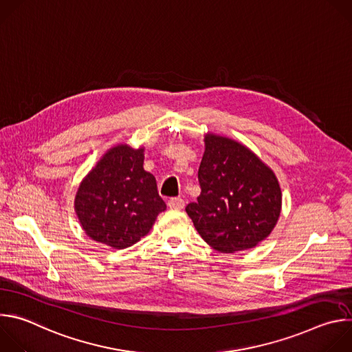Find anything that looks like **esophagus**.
<instances>
[{
  "label": "esophagus",
  "instance_id": "34e87169",
  "mask_svg": "<svg viewBox=\"0 0 352 352\" xmlns=\"http://www.w3.org/2000/svg\"><path fill=\"white\" fill-rule=\"evenodd\" d=\"M184 206H185V202H184L182 197H171V199L168 200V208H170V209L181 210V209H184Z\"/></svg>",
  "mask_w": 352,
  "mask_h": 352
}]
</instances>
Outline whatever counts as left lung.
<instances>
[{"label": "left lung", "mask_w": 352, "mask_h": 352, "mask_svg": "<svg viewBox=\"0 0 352 352\" xmlns=\"http://www.w3.org/2000/svg\"><path fill=\"white\" fill-rule=\"evenodd\" d=\"M197 179V202L185 210L213 249L234 254L256 246L274 228L281 212V189L274 173L243 144L213 133Z\"/></svg>", "instance_id": "obj_1"}]
</instances>
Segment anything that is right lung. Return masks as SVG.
Listing matches in <instances>:
<instances>
[{
    "instance_id": "obj_1",
    "label": "right lung",
    "mask_w": 352,
    "mask_h": 352,
    "mask_svg": "<svg viewBox=\"0 0 352 352\" xmlns=\"http://www.w3.org/2000/svg\"><path fill=\"white\" fill-rule=\"evenodd\" d=\"M156 178L143 170V148L113 147L82 181L75 210L85 232L114 249L136 243L166 210Z\"/></svg>"
}]
</instances>
